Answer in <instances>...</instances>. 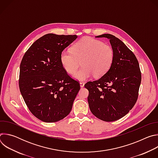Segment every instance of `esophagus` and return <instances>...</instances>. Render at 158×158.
<instances>
[{
    "label": "esophagus",
    "instance_id": "1",
    "mask_svg": "<svg viewBox=\"0 0 158 158\" xmlns=\"http://www.w3.org/2000/svg\"><path fill=\"white\" fill-rule=\"evenodd\" d=\"M80 86H81V87H83L84 86V84H85V83L84 82H80Z\"/></svg>",
    "mask_w": 158,
    "mask_h": 158
}]
</instances>
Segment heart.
<instances>
[{
	"label": "heart",
	"instance_id": "obj_1",
	"mask_svg": "<svg viewBox=\"0 0 158 158\" xmlns=\"http://www.w3.org/2000/svg\"><path fill=\"white\" fill-rule=\"evenodd\" d=\"M60 60L69 74L74 73L82 61L83 67L73 76L78 81H85L94 75L95 77H101L107 73L114 60V51L101 41L85 37L77 42L71 51H62Z\"/></svg>",
	"mask_w": 158,
	"mask_h": 158
}]
</instances>
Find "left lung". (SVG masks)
I'll list each match as a JSON object with an SVG mask.
<instances>
[{"label":"left lung","mask_w":158,"mask_h":158,"mask_svg":"<svg viewBox=\"0 0 158 158\" xmlns=\"http://www.w3.org/2000/svg\"><path fill=\"white\" fill-rule=\"evenodd\" d=\"M109 40L114 60L109 70L100 79L89 81V106L92 113L106 122L117 121L136 104L141 82L139 62L123 42L109 34L98 35Z\"/></svg>","instance_id":"8db88e82"}]
</instances>
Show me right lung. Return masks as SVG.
Segmentation results:
<instances>
[{
    "label": "right lung",
    "instance_id": "right-lung-1",
    "mask_svg": "<svg viewBox=\"0 0 158 158\" xmlns=\"http://www.w3.org/2000/svg\"><path fill=\"white\" fill-rule=\"evenodd\" d=\"M77 38L46 34L32 44L22 59L20 93L32 114L44 122H57L68 115L80 89L60 60L62 51Z\"/></svg>",
    "mask_w": 158,
    "mask_h": 158
}]
</instances>
